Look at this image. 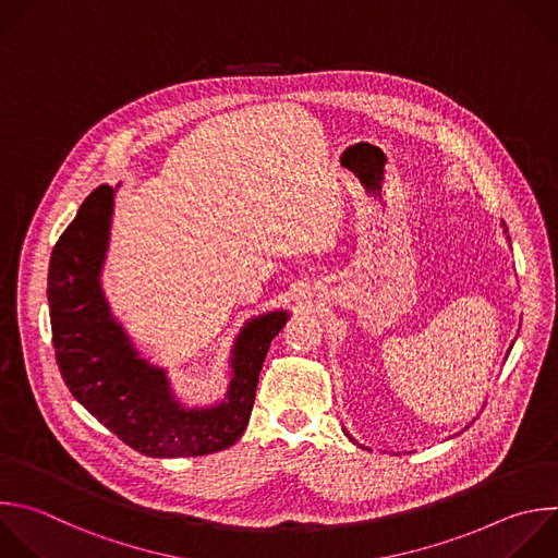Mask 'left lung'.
I'll return each mask as SVG.
<instances>
[{
  "label": "left lung",
  "instance_id": "obj_1",
  "mask_svg": "<svg viewBox=\"0 0 558 558\" xmlns=\"http://www.w3.org/2000/svg\"><path fill=\"white\" fill-rule=\"evenodd\" d=\"M359 447H361V445H359Z\"/></svg>",
  "mask_w": 558,
  "mask_h": 558
}]
</instances>
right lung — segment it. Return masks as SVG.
<instances>
[{
  "instance_id": "right-lung-1",
  "label": "right lung",
  "mask_w": 558,
  "mask_h": 558,
  "mask_svg": "<svg viewBox=\"0 0 558 558\" xmlns=\"http://www.w3.org/2000/svg\"><path fill=\"white\" fill-rule=\"evenodd\" d=\"M113 189L100 185L52 250L48 302L52 343L74 399L124 445L148 458H195L232 447L245 432L271 339L289 319L271 311L250 319L232 348V381L221 403L183 408L166 369L140 359L100 287Z\"/></svg>"
}]
</instances>
